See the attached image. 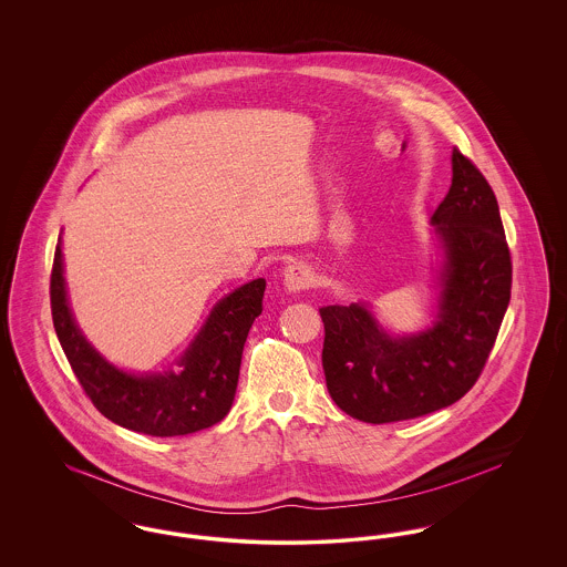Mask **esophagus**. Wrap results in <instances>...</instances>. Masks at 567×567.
I'll list each match as a JSON object with an SVG mask.
<instances>
[{"label":"esophagus","mask_w":567,"mask_h":567,"mask_svg":"<svg viewBox=\"0 0 567 567\" xmlns=\"http://www.w3.org/2000/svg\"><path fill=\"white\" fill-rule=\"evenodd\" d=\"M312 280H315V276L306 264H291L285 268V274H282V282L291 293L306 291L308 287H312Z\"/></svg>","instance_id":"34e87169"}]
</instances>
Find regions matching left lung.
Masks as SVG:
<instances>
[{
    "label": "left lung",
    "mask_w": 567,
    "mask_h": 567,
    "mask_svg": "<svg viewBox=\"0 0 567 567\" xmlns=\"http://www.w3.org/2000/svg\"><path fill=\"white\" fill-rule=\"evenodd\" d=\"M432 223L446 259L430 329L391 336L365 303L319 310L327 391L352 419L380 425L455 404L495 344L511 303V248L495 193L458 148L453 185Z\"/></svg>",
    "instance_id": "1"
}]
</instances>
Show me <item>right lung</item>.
I'll use <instances>...</instances> for the list:
<instances>
[{"label": "right lung", "instance_id": "obj_1", "mask_svg": "<svg viewBox=\"0 0 567 567\" xmlns=\"http://www.w3.org/2000/svg\"><path fill=\"white\" fill-rule=\"evenodd\" d=\"M266 280L257 278L223 297L197 338L163 374H130L109 363L82 336L72 317L61 243L54 250L51 310L61 349L93 405L112 423L132 432L172 437L213 427L234 404L244 342L264 310Z\"/></svg>", "mask_w": 567, "mask_h": 567}]
</instances>
